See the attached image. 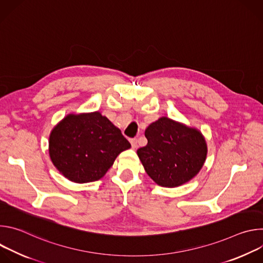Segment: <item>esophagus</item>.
<instances>
[{"label": "esophagus", "instance_id": "obj_1", "mask_svg": "<svg viewBox=\"0 0 263 263\" xmlns=\"http://www.w3.org/2000/svg\"><path fill=\"white\" fill-rule=\"evenodd\" d=\"M130 142H131V146H132V148H136V147H137V139H136V138H132V139H130Z\"/></svg>", "mask_w": 263, "mask_h": 263}]
</instances>
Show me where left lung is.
<instances>
[{"mask_svg": "<svg viewBox=\"0 0 263 263\" xmlns=\"http://www.w3.org/2000/svg\"><path fill=\"white\" fill-rule=\"evenodd\" d=\"M144 135L147 144L137 149V155L146 174L158 185H182L202 168L207 146L198 130L161 118L146 128Z\"/></svg>", "mask_w": 263, "mask_h": 263, "instance_id": "left-lung-1", "label": "left lung"}]
</instances>
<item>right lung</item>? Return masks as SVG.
I'll return each instance as SVG.
<instances>
[{"instance_id": "obj_1", "label": "right lung", "mask_w": 263, "mask_h": 263, "mask_svg": "<svg viewBox=\"0 0 263 263\" xmlns=\"http://www.w3.org/2000/svg\"><path fill=\"white\" fill-rule=\"evenodd\" d=\"M130 142L100 112L69 115L50 136L53 164L68 180L87 183L101 179Z\"/></svg>"}]
</instances>
